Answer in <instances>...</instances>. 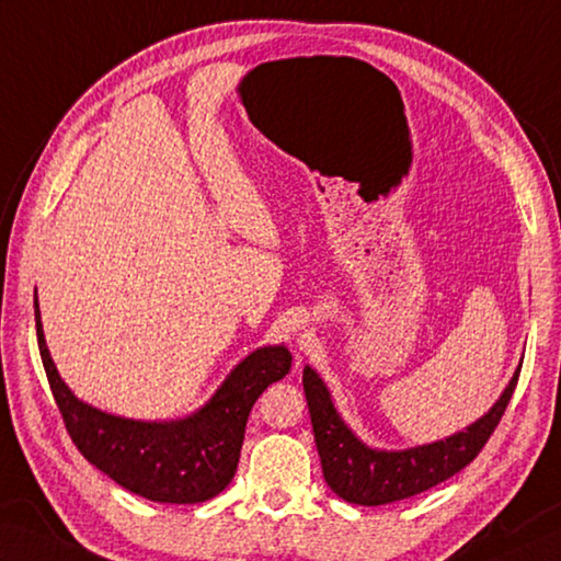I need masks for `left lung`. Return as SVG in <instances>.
<instances>
[{
	"label": "left lung",
	"instance_id": "1",
	"mask_svg": "<svg viewBox=\"0 0 561 561\" xmlns=\"http://www.w3.org/2000/svg\"><path fill=\"white\" fill-rule=\"evenodd\" d=\"M518 377L520 369L515 371L496 405L484 419L469 425L467 431L440 443L403 449V453H381V449L362 445L350 433V427L335 413L331 393L323 387V381L318 379L311 367H306L304 391L306 401H309L313 437L328 486L347 503L383 506V503L419 496V493L443 484L445 479L455 477L469 462H474L477 455L484 449L503 413H506Z\"/></svg>",
	"mask_w": 561,
	"mask_h": 561
}]
</instances>
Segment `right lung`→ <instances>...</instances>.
<instances>
[{"label": "right lung", "mask_w": 561, "mask_h": 561, "mask_svg": "<svg viewBox=\"0 0 561 561\" xmlns=\"http://www.w3.org/2000/svg\"><path fill=\"white\" fill-rule=\"evenodd\" d=\"M36 333L53 399L75 447L118 486L158 503H202L218 496L236 477L252 405L291 369L287 347H260L230 371L199 413L174 423H140L75 399L46 347L38 299Z\"/></svg>", "instance_id": "add662e5"}]
</instances>
